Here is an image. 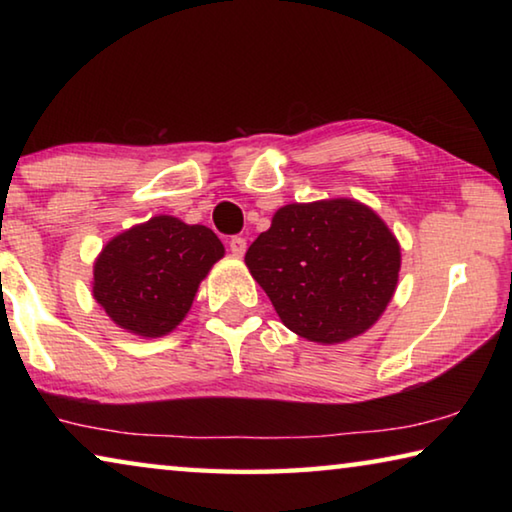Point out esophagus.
<instances>
[{"label":"esophagus","instance_id":"34e87169","mask_svg":"<svg viewBox=\"0 0 512 512\" xmlns=\"http://www.w3.org/2000/svg\"><path fill=\"white\" fill-rule=\"evenodd\" d=\"M246 248H248V244H246L244 237H232L230 239V253L235 257H244Z\"/></svg>","mask_w":512,"mask_h":512}]
</instances>
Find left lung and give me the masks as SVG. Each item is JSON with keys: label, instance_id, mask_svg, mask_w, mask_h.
<instances>
[{"label": "left lung", "instance_id": "left-lung-1", "mask_svg": "<svg viewBox=\"0 0 512 512\" xmlns=\"http://www.w3.org/2000/svg\"><path fill=\"white\" fill-rule=\"evenodd\" d=\"M246 266L291 332L320 345L377 323L400 280V241L354 198L289 203L246 253Z\"/></svg>", "mask_w": 512, "mask_h": 512}]
</instances>
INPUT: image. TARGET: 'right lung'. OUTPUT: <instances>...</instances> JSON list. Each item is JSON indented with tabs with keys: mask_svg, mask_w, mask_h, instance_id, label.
<instances>
[{
	"mask_svg": "<svg viewBox=\"0 0 512 512\" xmlns=\"http://www.w3.org/2000/svg\"><path fill=\"white\" fill-rule=\"evenodd\" d=\"M223 255L221 239L207 225L158 214L101 248L92 296L124 332L160 339L183 323L198 287Z\"/></svg>",
	"mask_w": 512,
	"mask_h": 512,
	"instance_id": "1",
	"label": "right lung"
}]
</instances>
